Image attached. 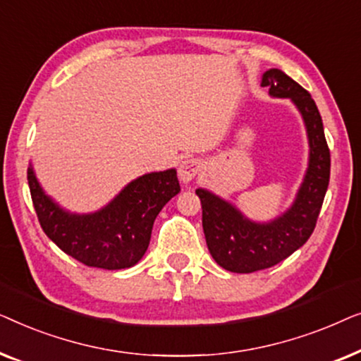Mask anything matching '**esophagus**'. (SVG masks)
<instances>
[{"label": "esophagus", "mask_w": 361, "mask_h": 361, "mask_svg": "<svg viewBox=\"0 0 361 361\" xmlns=\"http://www.w3.org/2000/svg\"><path fill=\"white\" fill-rule=\"evenodd\" d=\"M200 172V162L197 159H184L179 166V179L184 184H189Z\"/></svg>", "instance_id": "1"}]
</instances>
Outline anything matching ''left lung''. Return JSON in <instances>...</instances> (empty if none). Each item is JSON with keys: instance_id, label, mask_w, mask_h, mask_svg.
Listing matches in <instances>:
<instances>
[{"instance_id": "obj_1", "label": "left lung", "mask_w": 361, "mask_h": 361, "mask_svg": "<svg viewBox=\"0 0 361 361\" xmlns=\"http://www.w3.org/2000/svg\"><path fill=\"white\" fill-rule=\"evenodd\" d=\"M269 95L290 98L302 115L309 137V167L294 204L278 219L258 224L230 202L207 189H197L207 246L216 263L231 273H255L281 263L312 235L330 179V151L324 125L310 93L279 68L263 73Z\"/></svg>"}]
</instances>
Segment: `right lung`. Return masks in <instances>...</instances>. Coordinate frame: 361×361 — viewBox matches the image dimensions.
Segmentation results:
<instances>
[{
	"instance_id": "obj_1",
	"label": "right lung",
	"mask_w": 361,
	"mask_h": 361,
	"mask_svg": "<svg viewBox=\"0 0 361 361\" xmlns=\"http://www.w3.org/2000/svg\"><path fill=\"white\" fill-rule=\"evenodd\" d=\"M27 182L44 233L63 253L103 269L135 266L149 246L156 216L180 192L176 169L151 172L130 182L102 210L78 215L46 195L32 166L27 167Z\"/></svg>"
}]
</instances>
